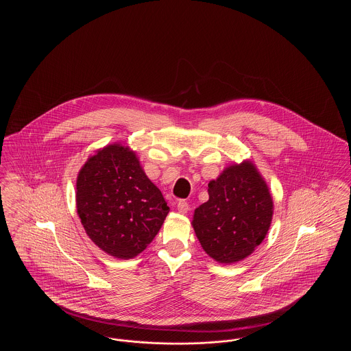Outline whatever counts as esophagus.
<instances>
[{
  "instance_id": "1",
  "label": "esophagus",
  "mask_w": 351,
  "mask_h": 351,
  "mask_svg": "<svg viewBox=\"0 0 351 351\" xmlns=\"http://www.w3.org/2000/svg\"><path fill=\"white\" fill-rule=\"evenodd\" d=\"M189 209H191V206H189V204L186 201H178L177 202V210L180 213H188Z\"/></svg>"
}]
</instances>
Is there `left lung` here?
I'll list each match as a JSON object with an SVG mask.
<instances>
[{"instance_id": "obj_1", "label": "left lung", "mask_w": 351, "mask_h": 351, "mask_svg": "<svg viewBox=\"0 0 351 351\" xmlns=\"http://www.w3.org/2000/svg\"><path fill=\"white\" fill-rule=\"evenodd\" d=\"M208 195L192 220L201 247L219 263L245 259L271 224L273 199L263 177L252 162L243 160L209 181Z\"/></svg>"}]
</instances>
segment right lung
Returning <instances> with one entry per match:
<instances>
[{
  "instance_id": "add662e5",
  "label": "right lung",
  "mask_w": 351,
  "mask_h": 351,
  "mask_svg": "<svg viewBox=\"0 0 351 351\" xmlns=\"http://www.w3.org/2000/svg\"><path fill=\"white\" fill-rule=\"evenodd\" d=\"M75 202L88 237L119 259L145 250L170 210L136 154L120 143L86 160L77 177Z\"/></svg>"
}]
</instances>
